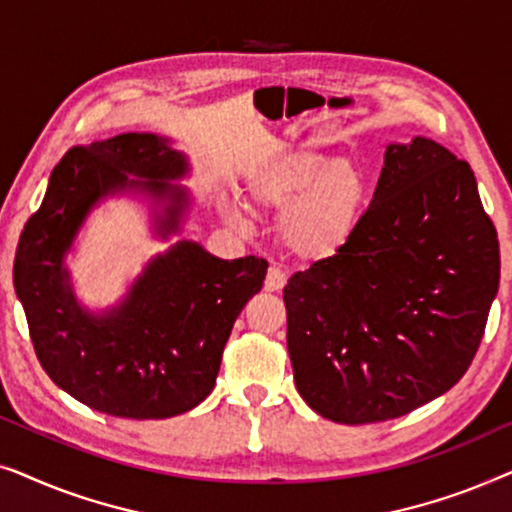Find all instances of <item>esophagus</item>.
Instances as JSON below:
<instances>
[{"label": "esophagus", "mask_w": 512, "mask_h": 512, "mask_svg": "<svg viewBox=\"0 0 512 512\" xmlns=\"http://www.w3.org/2000/svg\"><path fill=\"white\" fill-rule=\"evenodd\" d=\"M286 284V272L277 265H270L268 275H265V291H282Z\"/></svg>", "instance_id": "34e87169"}]
</instances>
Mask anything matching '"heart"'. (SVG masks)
Wrapping results in <instances>:
<instances>
[{
  "label": "heart",
  "instance_id": "heart-1",
  "mask_svg": "<svg viewBox=\"0 0 512 512\" xmlns=\"http://www.w3.org/2000/svg\"><path fill=\"white\" fill-rule=\"evenodd\" d=\"M249 205L282 212L277 233L300 261H326L352 242L368 207V177L352 160L310 149H279L251 167Z\"/></svg>",
  "mask_w": 512,
  "mask_h": 512
}]
</instances>
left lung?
<instances>
[{"label": "left lung", "instance_id": "left-lung-1", "mask_svg": "<svg viewBox=\"0 0 512 512\" xmlns=\"http://www.w3.org/2000/svg\"><path fill=\"white\" fill-rule=\"evenodd\" d=\"M499 277L471 165L426 137L391 144L352 242L284 286L300 396L333 422L373 424L445 394L478 352Z\"/></svg>", "mask_w": 512, "mask_h": 512}]
</instances>
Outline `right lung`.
<instances>
[{
  "label": "right lung",
  "mask_w": 512,
  "mask_h": 512,
  "mask_svg": "<svg viewBox=\"0 0 512 512\" xmlns=\"http://www.w3.org/2000/svg\"><path fill=\"white\" fill-rule=\"evenodd\" d=\"M184 174V156L149 132L72 146L20 233L13 284L37 359L60 389L97 412L165 419L205 401L237 314L263 286V258L221 261L200 244L177 242L153 258L118 310L93 317L76 305L62 256L90 207L121 188H142L170 200L160 223L167 235L188 207L186 191L167 181Z\"/></svg>",
  "instance_id": "add662e5"
}]
</instances>
